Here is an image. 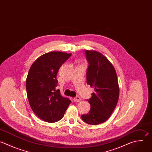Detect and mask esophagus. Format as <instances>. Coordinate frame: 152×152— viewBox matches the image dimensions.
<instances>
[{"instance_id": "obj_1", "label": "esophagus", "mask_w": 152, "mask_h": 152, "mask_svg": "<svg viewBox=\"0 0 152 152\" xmlns=\"http://www.w3.org/2000/svg\"><path fill=\"white\" fill-rule=\"evenodd\" d=\"M73 100H74V102H80V101L81 100V99L80 97L77 96V97H74V98L73 99Z\"/></svg>"}]
</instances>
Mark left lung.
Returning <instances> with one entry per match:
<instances>
[{"label": "left lung", "instance_id": "obj_1", "mask_svg": "<svg viewBox=\"0 0 152 152\" xmlns=\"http://www.w3.org/2000/svg\"><path fill=\"white\" fill-rule=\"evenodd\" d=\"M86 55L89 65L87 71V83L94 88V92L88 100L89 113L81 116L82 119L90 125H98L106 121L116 106L119 88L114 66L101 53L87 50Z\"/></svg>", "mask_w": 152, "mask_h": 152}]
</instances>
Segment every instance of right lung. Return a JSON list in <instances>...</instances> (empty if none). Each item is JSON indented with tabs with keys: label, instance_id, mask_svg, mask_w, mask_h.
Here are the masks:
<instances>
[{
	"label": "right lung",
	"instance_id": "obj_1",
	"mask_svg": "<svg viewBox=\"0 0 152 152\" xmlns=\"http://www.w3.org/2000/svg\"><path fill=\"white\" fill-rule=\"evenodd\" d=\"M71 56L62 52H50L38 58L31 66L26 79L29 104L34 113L47 122L61 120L71 103L56 90L57 73Z\"/></svg>",
	"mask_w": 152,
	"mask_h": 152
}]
</instances>
